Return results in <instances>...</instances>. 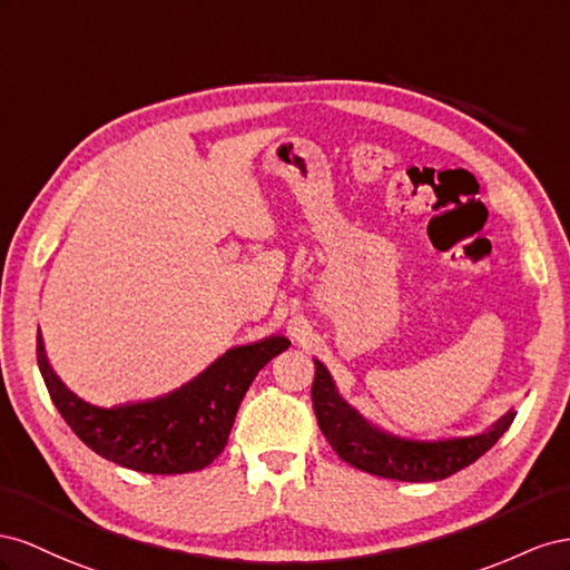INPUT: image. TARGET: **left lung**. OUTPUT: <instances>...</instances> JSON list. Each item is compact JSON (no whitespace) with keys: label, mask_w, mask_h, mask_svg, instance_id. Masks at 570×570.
I'll use <instances>...</instances> for the list:
<instances>
[{"label":"left lung","mask_w":570,"mask_h":570,"mask_svg":"<svg viewBox=\"0 0 570 570\" xmlns=\"http://www.w3.org/2000/svg\"><path fill=\"white\" fill-rule=\"evenodd\" d=\"M313 409L322 434L327 436V442L338 453L341 461L351 463L357 470H365L370 475L401 482H434L459 473V470L475 463L482 453L490 451L515 417V413L509 411L490 430L473 436H451L436 439V442L403 439L380 430L357 413L338 394L330 370L317 357Z\"/></svg>","instance_id":"8db88e82"}]
</instances>
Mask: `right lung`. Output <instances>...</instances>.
Here are the masks:
<instances>
[{
    "label": "right lung",
    "mask_w": 570,
    "mask_h": 570,
    "mask_svg": "<svg viewBox=\"0 0 570 570\" xmlns=\"http://www.w3.org/2000/svg\"><path fill=\"white\" fill-rule=\"evenodd\" d=\"M291 346L282 334L234 346L176 392L100 409L78 399L47 361L38 334V367L57 411L97 456L153 475L203 470L226 446L238 405L255 375Z\"/></svg>",
    "instance_id": "add662e5"
}]
</instances>
